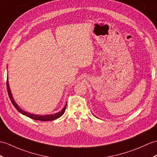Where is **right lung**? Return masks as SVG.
Returning a JSON list of instances; mask_svg holds the SVG:
<instances>
[{"label":"right lung","mask_w":157,"mask_h":157,"mask_svg":"<svg viewBox=\"0 0 157 157\" xmlns=\"http://www.w3.org/2000/svg\"><path fill=\"white\" fill-rule=\"evenodd\" d=\"M6 86H7V92H8V94L10 101H11L12 104H13V105L14 106L17 110L19 111L21 114H23L25 116H27V117L32 118L35 120H40V121H51V120H56L58 118L61 117V116L63 114V113L65 112V109H66V106H67V104L65 105L64 108L62 109V110L59 112L56 113V114H50V115H37V114H31V113H29L27 112H25L19 106L17 105V104L15 102V101L14 100L13 97L12 96L11 92H10V87H9V80H8V78H7V80H6Z\"/></svg>","instance_id":"obj_1"}]
</instances>
